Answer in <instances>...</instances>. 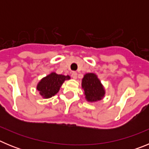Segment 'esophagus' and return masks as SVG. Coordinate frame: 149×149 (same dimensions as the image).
Returning a JSON list of instances; mask_svg holds the SVG:
<instances>
[{"label":"esophagus","instance_id":"34e87169","mask_svg":"<svg viewBox=\"0 0 149 149\" xmlns=\"http://www.w3.org/2000/svg\"><path fill=\"white\" fill-rule=\"evenodd\" d=\"M77 72H72V78L76 79V78H77Z\"/></svg>","mask_w":149,"mask_h":149}]
</instances>
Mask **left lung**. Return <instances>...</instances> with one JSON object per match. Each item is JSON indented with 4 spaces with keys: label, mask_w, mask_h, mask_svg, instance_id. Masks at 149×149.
<instances>
[{
    "label": "left lung",
    "mask_w": 149,
    "mask_h": 149,
    "mask_svg": "<svg viewBox=\"0 0 149 149\" xmlns=\"http://www.w3.org/2000/svg\"><path fill=\"white\" fill-rule=\"evenodd\" d=\"M85 98L89 102H96L104 97L105 90L98 76L94 73L84 74L81 83Z\"/></svg>",
    "instance_id": "8db88e82"
}]
</instances>
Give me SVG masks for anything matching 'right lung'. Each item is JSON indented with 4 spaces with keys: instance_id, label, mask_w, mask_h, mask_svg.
Instances as JSON below:
<instances>
[{
    "instance_id": "add662e5",
    "label": "right lung",
    "mask_w": 149,
    "mask_h": 149,
    "mask_svg": "<svg viewBox=\"0 0 149 149\" xmlns=\"http://www.w3.org/2000/svg\"><path fill=\"white\" fill-rule=\"evenodd\" d=\"M69 79L70 76L51 72L38 83L36 89L43 98H50L58 93L64 81Z\"/></svg>"
}]
</instances>
